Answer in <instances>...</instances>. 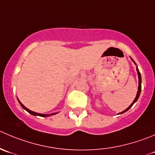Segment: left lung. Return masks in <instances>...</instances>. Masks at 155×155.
Here are the masks:
<instances>
[{
    "mask_svg": "<svg viewBox=\"0 0 155 155\" xmlns=\"http://www.w3.org/2000/svg\"><path fill=\"white\" fill-rule=\"evenodd\" d=\"M131 59H132V58H131ZM132 61H133V63H134V64H136V62H135V61H133V59H132ZM136 71H137V73H138V77H139V87H138V91H137V94H136V97H135V99H134V101H133V103H132L131 104H130V106H129L127 108V109L124 110V111H122V112L119 113V114H124V113L127 112V110H129L130 109V107H131L133 106V105L134 104L136 103V101H137L138 98H139V95H140L141 90H142V76H141V73H140V72H139V69H138V67H137V66H136Z\"/></svg>",
    "mask_w": 155,
    "mask_h": 155,
    "instance_id": "8db88e82",
    "label": "left lung"
}]
</instances>
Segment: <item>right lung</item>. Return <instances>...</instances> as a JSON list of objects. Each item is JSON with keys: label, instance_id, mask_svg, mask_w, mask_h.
Segmentation results:
<instances>
[{"label": "right lung", "instance_id": "right-lung-1", "mask_svg": "<svg viewBox=\"0 0 155 155\" xmlns=\"http://www.w3.org/2000/svg\"><path fill=\"white\" fill-rule=\"evenodd\" d=\"M18 101H19V103L20 104V105H21V106H22V107L23 108L24 110H26L27 112H28L30 114H31V115H33V116H40V117H49V116H52V115H54V114H58V113H53V114H39V113L34 112V111L30 110H28V108L25 107L24 106V105L22 104L21 103L20 101H19V99H18Z\"/></svg>", "mask_w": 155, "mask_h": 155}]
</instances>
